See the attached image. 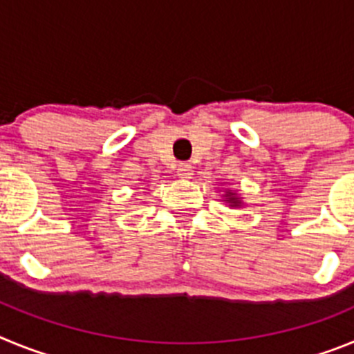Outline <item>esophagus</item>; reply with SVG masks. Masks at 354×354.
Segmentation results:
<instances>
[{
  "instance_id": "1",
  "label": "esophagus",
  "mask_w": 354,
  "mask_h": 354,
  "mask_svg": "<svg viewBox=\"0 0 354 354\" xmlns=\"http://www.w3.org/2000/svg\"><path fill=\"white\" fill-rule=\"evenodd\" d=\"M177 175H179V177H180V179H183V180L192 179L193 167H192V165H189V162H180L179 167H177Z\"/></svg>"
}]
</instances>
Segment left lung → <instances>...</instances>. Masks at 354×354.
<instances>
[{
    "label": "left lung",
    "mask_w": 354,
    "mask_h": 354,
    "mask_svg": "<svg viewBox=\"0 0 354 354\" xmlns=\"http://www.w3.org/2000/svg\"><path fill=\"white\" fill-rule=\"evenodd\" d=\"M228 202H230V204H234V205H237V204H239V200H237V198H234V196H232V193H228Z\"/></svg>",
    "instance_id": "obj_1"
}]
</instances>
